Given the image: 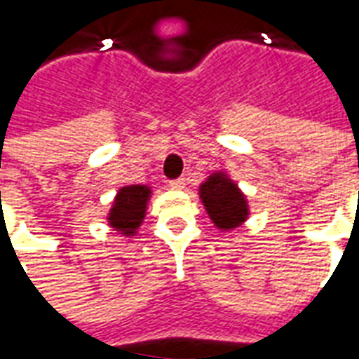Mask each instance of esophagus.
Listing matches in <instances>:
<instances>
[{"mask_svg": "<svg viewBox=\"0 0 359 359\" xmlns=\"http://www.w3.org/2000/svg\"><path fill=\"white\" fill-rule=\"evenodd\" d=\"M169 188H171V190H182V188H184V179L171 180V182H169Z\"/></svg>", "mask_w": 359, "mask_h": 359, "instance_id": "esophagus-1", "label": "esophagus"}]
</instances>
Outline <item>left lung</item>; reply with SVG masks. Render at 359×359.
<instances>
[{"label": "left lung", "mask_w": 359, "mask_h": 359, "mask_svg": "<svg viewBox=\"0 0 359 359\" xmlns=\"http://www.w3.org/2000/svg\"><path fill=\"white\" fill-rule=\"evenodd\" d=\"M198 194L210 215L211 223L217 226L219 231L226 233V231L238 229L248 221V198L226 171L211 172L200 184Z\"/></svg>", "instance_id": "1"}]
</instances>
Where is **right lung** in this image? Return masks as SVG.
<instances>
[{
  "instance_id": "right-lung-1",
  "label": "right lung",
  "mask_w": 359,
  "mask_h": 359,
  "mask_svg": "<svg viewBox=\"0 0 359 359\" xmlns=\"http://www.w3.org/2000/svg\"><path fill=\"white\" fill-rule=\"evenodd\" d=\"M149 198L151 188L146 184H128L118 188L107 213V225L126 238L136 236L146 217Z\"/></svg>"
}]
</instances>
